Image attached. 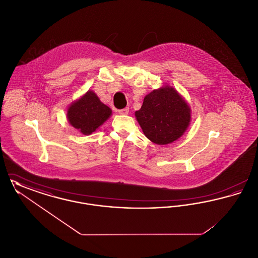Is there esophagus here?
I'll return each mask as SVG.
<instances>
[{
	"label": "esophagus",
	"mask_w": 258,
	"mask_h": 258,
	"mask_svg": "<svg viewBox=\"0 0 258 258\" xmlns=\"http://www.w3.org/2000/svg\"><path fill=\"white\" fill-rule=\"evenodd\" d=\"M128 111H130V109H128L127 107H125V108H123V109L118 110V113L121 114V115H127V114H128Z\"/></svg>",
	"instance_id": "obj_1"
}]
</instances>
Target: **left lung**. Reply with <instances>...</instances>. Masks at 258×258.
<instances>
[{"label": "left lung", "mask_w": 258, "mask_h": 258, "mask_svg": "<svg viewBox=\"0 0 258 258\" xmlns=\"http://www.w3.org/2000/svg\"><path fill=\"white\" fill-rule=\"evenodd\" d=\"M135 117L149 140L167 145L182 137L187 130L191 109L175 88L165 85L148 94Z\"/></svg>", "instance_id": "left-lung-1"}]
</instances>
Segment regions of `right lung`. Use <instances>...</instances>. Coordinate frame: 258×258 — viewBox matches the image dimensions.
<instances>
[{"label":"right lung","mask_w":258,"mask_h":258,"mask_svg":"<svg viewBox=\"0 0 258 258\" xmlns=\"http://www.w3.org/2000/svg\"><path fill=\"white\" fill-rule=\"evenodd\" d=\"M112 115L110 108L102 103L97 94L89 90L68 107V121L82 135H92Z\"/></svg>","instance_id":"add662e5"}]
</instances>
